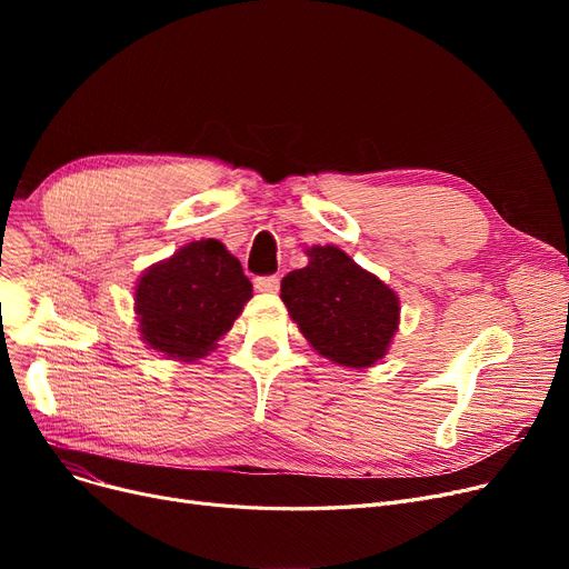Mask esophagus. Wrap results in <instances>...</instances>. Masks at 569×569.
I'll list each match as a JSON object with an SVG mask.
<instances>
[{"label": "esophagus", "instance_id": "34e87169", "mask_svg": "<svg viewBox=\"0 0 569 569\" xmlns=\"http://www.w3.org/2000/svg\"><path fill=\"white\" fill-rule=\"evenodd\" d=\"M279 286H281V279L277 274L256 279V290H260V292H277Z\"/></svg>", "mask_w": 569, "mask_h": 569}]
</instances>
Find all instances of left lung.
Wrapping results in <instances>:
<instances>
[{"instance_id": "obj_1", "label": "left lung", "mask_w": 569, "mask_h": 569, "mask_svg": "<svg viewBox=\"0 0 569 569\" xmlns=\"http://www.w3.org/2000/svg\"><path fill=\"white\" fill-rule=\"evenodd\" d=\"M309 264L281 281V300L327 360L367 369L399 330V297L337 247L307 249Z\"/></svg>"}]
</instances>
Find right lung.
I'll use <instances>...</instances> for the list:
<instances>
[{
  "label": "right lung",
  "instance_id": "add662e5",
  "mask_svg": "<svg viewBox=\"0 0 569 569\" xmlns=\"http://www.w3.org/2000/svg\"><path fill=\"white\" fill-rule=\"evenodd\" d=\"M251 295L242 264L221 242H189L138 279L140 337L168 360L193 362L217 348Z\"/></svg>",
  "mask_w": 569,
  "mask_h": 569
}]
</instances>
